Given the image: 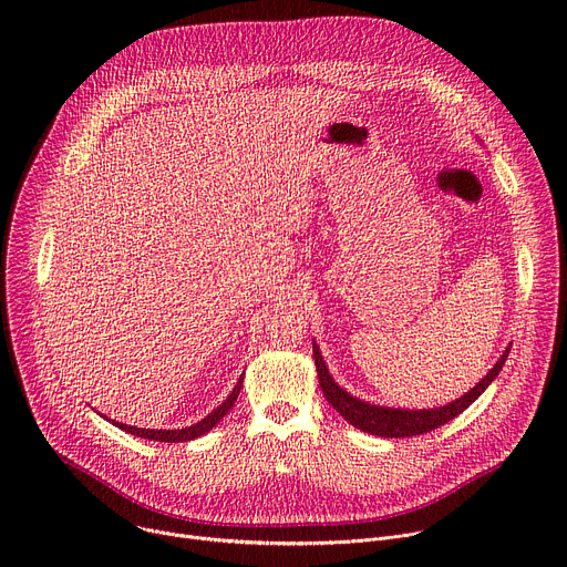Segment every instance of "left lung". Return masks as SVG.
<instances>
[{
	"mask_svg": "<svg viewBox=\"0 0 567 567\" xmlns=\"http://www.w3.org/2000/svg\"><path fill=\"white\" fill-rule=\"evenodd\" d=\"M311 348H313L318 383L322 388V394H326V399L334 406V411L341 417H346V422L352 424L354 429H359L363 433H370V435H379V437H413V435L435 431L437 426H444L446 422H451L453 417L464 413L471 406V403L492 385V381L503 370V365L509 357V350H512V346H507L503 357L496 361V365L487 374H484L468 392H464L460 399L446 403V406L411 411V409L377 406V403H370V401H363V399L350 394L346 388H341L332 379L326 361H322V354H320L316 341L311 343Z\"/></svg>",
	"mask_w": 567,
	"mask_h": 567,
	"instance_id": "8db88e82",
	"label": "left lung"
}]
</instances>
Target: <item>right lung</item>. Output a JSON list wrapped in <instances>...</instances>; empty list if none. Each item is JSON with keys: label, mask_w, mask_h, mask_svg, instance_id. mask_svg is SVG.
<instances>
[{"label": "right lung", "mask_w": 567, "mask_h": 567, "mask_svg": "<svg viewBox=\"0 0 567 567\" xmlns=\"http://www.w3.org/2000/svg\"><path fill=\"white\" fill-rule=\"evenodd\" d=\"M241 381H245V377H239V381L235 383L233 392L219 403V406H217L213 413H208L202 422H197V424H193V426H186V429H175V431H164V429H136V426H127V424H121V422H114V420H110V422H112L114 426H118L121 431L132 433V435L143 437V440H156V442H190V440H195V437L206 435V433L233 409V403H235V399H237V394H239V388H241ZM103 417H105V415H103Z\"/></svg>", "instance_id": "1"}]
</instances>
